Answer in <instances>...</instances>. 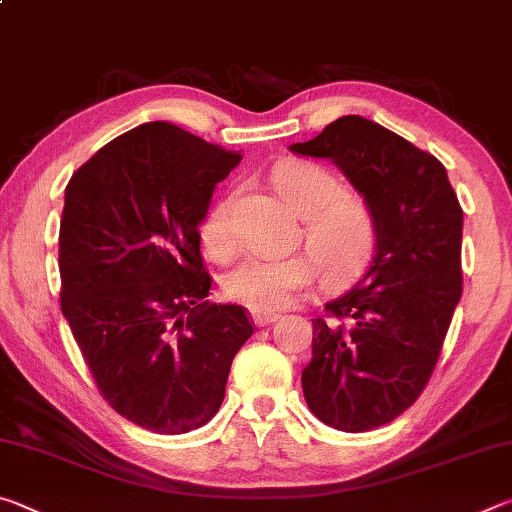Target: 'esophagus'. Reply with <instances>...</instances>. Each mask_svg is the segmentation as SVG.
Here are the masks:
<instances>
[{"instance_id":"34e87169","label":"esophagus","mask_w":512,"mask_h":512,"mask_svg":"<svg viewBox=\"0 0 512 512\" xmlns=\"http://www.w3.org/2000/svg\"><path fill=\"white\" fill-rule=\"evenodd\" d=\"M250 318H253V323L257 327H264V325L275 323V320L280 318V314H275V311H257V309H253V311H250Z\"/></svg>"}]
</instances>
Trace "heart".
Here are the masks:
<instances>
[{"label": "heart", "instance_id": "b5f03b06", "mask_svg": "<svg viewBox=\"0 0 512 512\" xmlns=\"http://www.w3.org/2000/svg\"><path fill=\"white\" fill-rule=\"evenodd\" d=\"M275 189L293 212L305 219L307 253L289 257L250 255L225 275V298L257 311L287 307L298 293L316 282H348L368 264L377 241V219L366 198L345 192L334 171L311 160L282 162L273 171ZM235 194L221 198L201 225L207 253L225 262L237 253L232 228Z\"/></svg>", "mask_w": 512, "mask_h": 512}]
</instances>
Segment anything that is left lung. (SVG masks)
<instances>
[{
	"mask_svg": "<svg viewBox=\"0 0 512 512\" xmlns=\"http://www.w3.org/2000/svg\"><path fill=\"white\" fill-rule=\"evenodd\" d=\"M293 153L329 158L370 203L375 255L357 287L314 318L302 393L329 427L361 433L427 386L463 293V210L443 162L366 117L345 115Z\"/></svg>",
	"mask_w": 512,
	"mask_h": 512,
	"instance_id": "obj_1",
	"label": "left lung"
}]
</instances>
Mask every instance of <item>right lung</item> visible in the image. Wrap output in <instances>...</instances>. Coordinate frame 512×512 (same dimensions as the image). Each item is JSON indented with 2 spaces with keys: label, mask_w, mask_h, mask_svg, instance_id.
<instances>
[{
  "label": "right lung",
  "mask_w": 512,
  "mask_h": 512,
  "mask_svg": "<svg viewBox=\"0 0 512 512\" xmlns=\"http://www.w3.org/2000/svg\"><path fill=\"white\" fill-rule=\"evenodd\" d=\"M241 155L169 121L115 137L76 169L58 237L60 309L99 393L126 420L187 433L219 411L248 311L212 305L201 232Z\"/></svg>",
  "instance_id": "add662e5"
}]
</instances>
